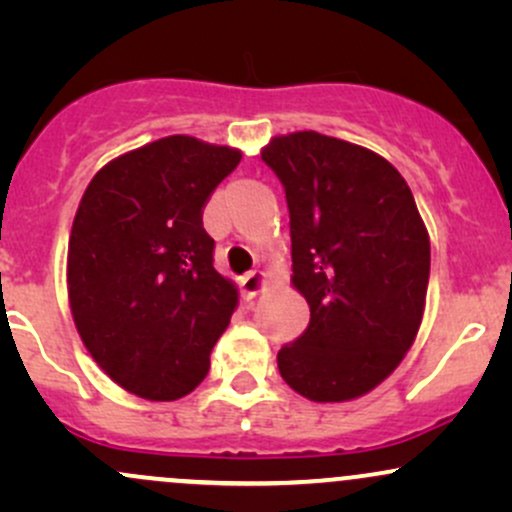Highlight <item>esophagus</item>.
<instances>
[{"label":"esophagus","instance_id":"esophagus-1","mask_svg":"<svg viewBox=\"0 0 512 512\" xmlns=\"http://www.w3.org/2000/svg\"><path fill=\"white\" fill-rule=\"evenodd\" d=\"M240 286H243L245 298H255L267 289V276H264V272H257L255 269V272L245 274L243 279H240Z\"/></svg>","mask_w":512,"mask_h":512}]
</instances>
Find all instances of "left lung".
I'll return each instance as SVG.
<instances>
[{
	"instance_id": "8db88e82",
	"label": "left lung",
	"mask_w": 512,
	"mask_h": 512,
	"mask_svg": "<svg viewBox=\"0 0 512 512\" xmlns=\"http://www.w3.org/2000/svg\"><path fill=\"white\" fill-rule=\"evenodd\" d=\"M286 192L293 286L310 325L276 354L313 402L366 395L399 366L424 317L431 243L409 185L383 156L293 132L262 149Z\"/></svg>"
}]
</instances>
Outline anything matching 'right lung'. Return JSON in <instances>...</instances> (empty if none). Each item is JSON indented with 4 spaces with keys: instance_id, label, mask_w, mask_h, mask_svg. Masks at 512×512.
<instances>
[{
    "instance_id": "1",
    "label": "right lung",
    "mask_w": 512,
    "mask_h": 512,
    "mask_svg": "<svg viewBox=\"0 0 512 512\" xmlns=\"http://www.w3.org/2000/svg\"><path fill=\"white\" fill-rule=\"evenodd\" d=\"M240 156L173 134L117 156L81 197L67 255L74 325L132 395L173 402L209 373L238 289L214 269L202 211Z\"/></svg>"
}]
</instances>
